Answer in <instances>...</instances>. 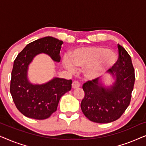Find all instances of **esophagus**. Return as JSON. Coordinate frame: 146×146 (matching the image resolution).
<instances>
[{
	"instance_id": "34e87169",
	"label": "esophagus",
	"mask_w": 146,
	"mask_h": 146,
	"mask_svg": "<svg viewBox=\"0 0 146 146\" xmlns=\"http://www.w3.org/2000/svg\"><path fill=\"white\" fill-rule=\"evenodd\" d=\"M80 84L77 81H74L72 84V87L73 89L77 88L80 87Z\"/></svg>"
}]
</instances>
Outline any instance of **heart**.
<instances>
[{"mask_svg":"<svg viewBox=\"0 0 146 146\" xmlns=\"http://www.w3.org/2000/svg\"><path fill=\"white\" fill-rule=\"evenodd\" d=\"M68 58L64 56L63 64L70 72L75 71V67L84 68V75L88 80L99 78L104 71L116 64L117 56L108 48L99 46H89L77 48Z\"/></svg>","mask_w":146,"mask_h":146,"instance_id":"heart-1","label":"heart"}]
</instances>
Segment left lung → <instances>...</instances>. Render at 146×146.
I'll use <instances>...</instances> for the list:
<instances>
[{"label":"left lung","mask_w":146,"mask_h":146,"mask_svg":"<svg viewBox=\"0 0 146 146\" xmlns=\"http://www.w3.org/2000/svg\"><path fill=\"white\" fill-rule=\"evenodd\" d=\"M119 58L116 64L109 69L114 82L104 86L98 79L83 84L85 96L80 106L85 116L96 123H104L120 117L130 103L135 82V74L130 56L117 44Z\"/></svg>","instance_id":"obj_1"}]
</instances>
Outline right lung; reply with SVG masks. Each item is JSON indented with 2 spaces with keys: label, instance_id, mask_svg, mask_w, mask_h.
<instances>
[{
  "label": "right lung",
  "instance_id": "add662e5",
  "mask_svg": "<svg viewBox=\"0 0 146 146\" xmlns=\"http://www.w3.org/2000/svg\"><path fill=\"white\" fill-rule=\"evenodd\" d=\"M62 44L54 37L42 38L27 44L16 58L10 91L16 107L25 116L36 119L48 118L56 111L60 98L71 90V80L54 78L44 84H35L28 78L29 64L38 54H46L59 62Z\"/></svg>",
  "mask_w": 146,
  "mask_h": 146
}]
</instances>
